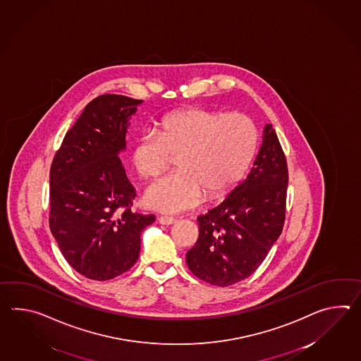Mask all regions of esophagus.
<instances>
[{"mask_svg": "<svg viewBox=\"0 0 361 361\" xmlns=\"http://www.w3.org/2000/svg\"><path fill=\"white\" fill-rule=\"evenodd\" d=\"M159 223L163 225H172L177 223V219L172 216H161L159 217Z\"/></svg>", "mask_w": 361, "mask_h": 361, "instance_id": "1", "label": "esophagus"}]
</instances>
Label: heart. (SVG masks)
Listing matches in <instances>:
<instances>
[{"instance_id": "heart-1", "label": "heart", "mask_w": 361, "mask_h": 361, "mask_svg": "<svg viewBox=\"0 0 361 361\" xmlns=\"http://www.w3.org/2000/svg\"><path fill=\"white\" fill-rule=\"evenodd\" d=\"M259 133L249 115L190 107L169 112L157 130H145L130 149V161L142 178L152 180L177 157L176 172L146 192L152 209L178 212L232 192L257 152Z\"/></svg>"}]
</instances>
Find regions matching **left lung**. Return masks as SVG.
<instances>
[{
	"label": "left lung",
	"mask_w": 361,
	"mask_h": 361,
	"mask_svg": "<svg viewBox=\"0 0 361 361\" xmlns=\"http://www.w3.org/2000/svg\"><path fill=\"white\" fill-rule=\"evenodd\" d=\"M288 169L271 124L247 178L198 217L200 237L186 254L194 276L214 286L250 277L264 262L285 224Z\"/></svg>",
	"instance_id": "8db88e82"
}]
</instances>
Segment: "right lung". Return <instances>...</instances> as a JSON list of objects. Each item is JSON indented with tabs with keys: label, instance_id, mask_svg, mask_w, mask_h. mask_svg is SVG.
<instances>
[{
	"label": "right lung",
	"instance_id": "1",
	"mask_svg": "<svg viewBox=\"0 0 361 361\" xmlns=\"http://www.w3.org/2000/svg\"><path fill=\"white\" fill-rule=\"evenodd\" d=\"M140 99L102 94L67 130L50 167L49 224L76 272L107 281L136 264L154 215L132 211L136 190L118 154Z\"/></svg>",
	"mask_w": 361,
	"mask_h": 361
}]
</instances>
